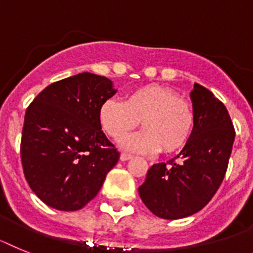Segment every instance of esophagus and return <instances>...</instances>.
<instances>
[{
  "instance_id": "obj_1",
  "label": "esophagus",
  "mask_w": 253,
  "mask_h": 253,
  "mask_svg": "<svg viewBox=\"0 0 253 253\" xmlns=\"http://www.w3.org/2000/svg\"><path fill=\"white\" fill-rule=\"evenodd\" d=\"M131 158H132V155H129V154L122 153V154H121L120 159L122 160V162H126V160H129V159H131Z\"/></svg>"
}]
</instances>
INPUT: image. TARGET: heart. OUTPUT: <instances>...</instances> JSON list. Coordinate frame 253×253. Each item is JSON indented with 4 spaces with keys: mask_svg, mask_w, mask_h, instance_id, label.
Returning <instances> with one entry per match:
<instances>
[{
    "mask_svg": "<svg viewBox=\"0 0 253 253\" xmlns=\"http://www.w3.org/2000/svg\"><path fill=\"white\" fill-rule=\"evenodd\" d=\"M103 131L120 141L141 122L144 131L124 141L128 150L139 153H174L187 144L195 126L192 105L173 89L145 85L129 91L124 103L103 102L98 111Z\"/></svg>",
    "mask_w": 253,
    "mask_h": 253,
    "instance_id": "heart-1",
    "label": "heart"
}]
</instances>
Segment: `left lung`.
Wrapping results in <instances>:
<instances>
[{"label":"left lung","mask_w":253,"mask_h":253,"mask_svg":"<svg viewBox=\"0 0 253 253\" xmlns=\"http://www.w3.org/2000/svg\"><path fill=\"white\" fill-rule=\"evenodd\" d=\"M195 113L192 135L181 153L154 164L139 187L146 208L162 219L174 220L200 211L224 179L236 137L225 105L200 84L190 94Z\"/></svg>","instance_id":"8db88e82"}]
</instances>
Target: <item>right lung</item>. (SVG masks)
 Masks as SVG:
<instances>
[{"instance_id": "add662e5", "label": "right lung", "mask_w": 253, "mask_h": 253, "mask_svg": "<svg viewBox=\"0 0 253 253\" xmlns=\"http://www.w3.org/2000/svg\"><path fill=\"white\" fill-rule=\"evenodd\" d=\"M113 83L83 72L48 85L28 107L21 163L33 192L61 211L84 208L102 188L120 153L102 131L98 111Z\"/></svg>"}]
</instances>
